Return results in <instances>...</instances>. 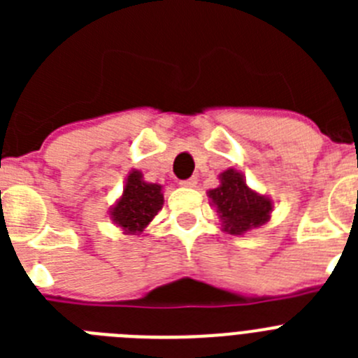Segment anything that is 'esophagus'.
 <instances>
[{"label":"esophagus","mask_w":358,"mask_h":358,"mask_svg":"<svg viewBox=\"0 0 358 358\" xmlns=\"http://www.w3.org/2000/svg\"><path fill=\"white\" fill-rule=\"evenodd\" d=\"M181 186H188V188H194L195 185H197V179L195 177H188V179H182L181 182H179Z\"/></svg>","instance_id":"esophagus-1"}]
</instances>
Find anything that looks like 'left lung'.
I'll use <instances>...</instances> for the list:
<instances>
[{
  "mask_svg": "<svg viewBox=\"0 0 358 358\" xmlns=\"http://www.w3.org/2000/svg\"><path fill=\"white\" fill-rule=\"evenodd\" d=\"M210 197L226 224L224 229L231 235H240L251 227L262 226L267 222L273 210L271 201L249 189L243 177L233 169L220 176V186L210 189Z\"/></svg>",
  "mask_w": 358,
  "mask_h": 358,
  "instance_id": "left-lung-1",
  "label": "left lung"
}]
</instances>
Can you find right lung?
Here are the masks:
<instances>
[{"label": "right lung", "mask_w": 358, "mask_h": 358, "mask_svg": "<svg viewBox=\"0 0 358 358\" xmlns=\"http://www.w3.org/2000/svg\"><path fill=\"white\" fill-rule=\"evenodd\" d=\"M163 206L159 185L145 182L140 172H132L122 199L110 211V217L127 233H141Z\"/></svg>", "instance_id": "obj_1"}]
</instances>
